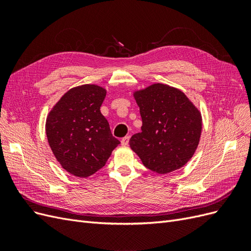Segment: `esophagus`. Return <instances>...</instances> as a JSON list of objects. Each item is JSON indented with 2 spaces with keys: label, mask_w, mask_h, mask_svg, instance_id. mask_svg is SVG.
<instances>
[{
  "label": "esophagus",
  "mask_w": 251,
  "mask_h": 251,
  "mask_svg": "<svg viewBox=\"0 0 251 251\" xmlns=\"http://www.w3.org/2000/svg\"><path fill=\"white\" fill-rule=\"evenodd\" d=\"M128 139H130V137H128V136H126V137H124L123 139H121V144H123L124 147L127 146V144H128Z\"/></svg>",
  "instance_id": "esophagus-1"
}]
</instances>
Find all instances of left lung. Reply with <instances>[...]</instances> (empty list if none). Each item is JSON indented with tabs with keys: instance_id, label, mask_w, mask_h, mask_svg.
Masks as SVG:
<instances>
[{
	"instance_id": "obj_1",
	"label": "left lung",
	"mask_w": 251,
	"mask_h": 251,
	"mask_svg": "<svg viewBox=\"0 0 251 251\" xmlns=\"http://www.w3.org/2000/svg\"><path fill=\"white\" fill-rule=\"evenodd\" d=\"M142 119L141 132L133 135L130 148L143 165L158 174L184 166L199 146L200 110L181 90L151 83L133 92Z\"/></svg>"
}]
</instances>
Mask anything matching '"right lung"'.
Segmentation results:
<instances>
[{
    "label": "right lung",
    "instance_id": "obj_1",
    "mask_svg": "<svg viewBox=\"0 0 251 251\" xmlns=\"http://www.w3.org/2000/svg\"><path fill=\"white\" fill-rule=\"evenodd\" d=\"M105 95L107 90L94 83L74 87L47 115L49 147L60 166L75 177L92 176L120 143L100 112Z\"/></svg>",
    "mask_w": 251,
    "mask_h": 251
}]
</instances>
